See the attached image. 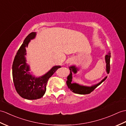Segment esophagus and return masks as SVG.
<instances>
[{"mask_svg":"<svg viewBox=\"0 0 126 126\" xmlns=\"http://www.w3.org/2000/svg\"><path fill=\"white\" fill-rule=\"evenodd\" d=\"M74 62V60H73L72 58H69V59L66 61V63L67 64H70V63H72Z\"/></svg>","mask_w":126,"mask_h":126,"instance_id":"34e87169","label":"esophagus"}]
</instances>
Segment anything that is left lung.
<instances>
[{
    "label": "left lung",
    "mask_w": 126,
    "mask_h": 126,
    "mask_svg": "<svg viewBox=\"0 0 126 126\" xmlns=\"http://www.w3.org/2000/svg\"><path fill=\"white\" fill-rule=\"evenodd\" d=\"M110 52H108L107 55L105 56V62H106V72L107 74H109L110 70ZM69 69L70 70V73L69 75L67 77V81H66V84L68 86V88L70 89V90L72 91L74 93H77V94H89L91 92H92L96 87L98 86L99 85H100L104 81L106 80L107 78V76L105 77L103 80H102L99 83L93 85L91 86H84L82 85H80L77 83L72 82V72H74L75 74H76L77 71H78V69L76 67V66H71L69 67Z\"/></svg>",
    "instance_id": "8db88e82"
}]
</instances>
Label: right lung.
I'll return each instance as SVG.
<instances>
[{
	"instance_id": "add662e5",
	"label": "right lung",
	"mask_w": 126,
	"mask_h": 126,
	"mask_svg": "<svg viewBox=\"0 0 126 126\" xmlns=\"http://www.w3.org/2000/svg\"><path fill=\"white\" fill-rule=\"evenodd\" d=\"M36 32H32L25 38L17 51L12 65V75L17 93L22 98L28 100L41 98L45 94L46 85L50 77L61 66H54L46 74L39 77L31 74L30 66L27 64L26 48L31 40L35 39Z\"/></svg>"
}]
</instances>
